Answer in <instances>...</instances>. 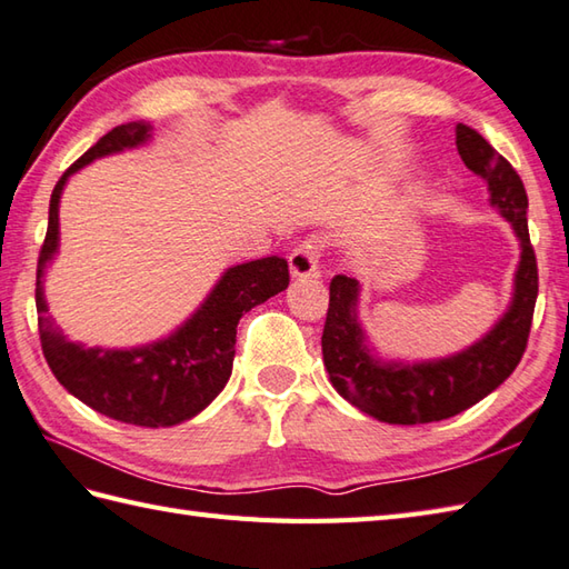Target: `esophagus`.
<instances>
[{
	"instance_id": "esophagus-1",
	"label": "esophagus",
	"mask_w": 569,
	"mask_h": 569,
	"mask_svg": "<svg viewBox=\"0 0 569 569\" xmlns=\"http://www.w3.org/2000/svg\"><path fill=\"white\" fill-rule=\"evenodd\" d=\"M323 250L321 236H309L289 252V272L292 277H309L319 272V258Z\"/></svg>"
}]
</instances>
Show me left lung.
<instances>
[{"label":"left lung","instance_id":"8db88e82","mask_svg":"<svg viewBox=\"0 0 569 569\" xmlns=\"http://www.w3.org/2000/svg\"><path fill=\"white\" fill-rule=\"evenodd\" d=\"M457 149L467 169L489 183L491 203L520 240L513 305L503 319L451 358L432 363H380L370 356L358 327V282L336 274L329 284V311L321 351L333 388L353 408L390 425H425L455 417L483 400L513 373L526 353L538 299V262L528 233V193L511 161L501 157L469 124H457Z\"/></svg>","mask_w":569,"mask_h":569}]
</instances>
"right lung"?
<instances>
[{"label": "right lung", "instance_id": "1", "mask_svg": "<svg viewBox=\"0 0 569 569\" xmlns=\"http://www.w3.org/2000/svg\"><path fill=\"white\" fill-rule=\"evenodd\" d=\"M152 127L127 122L100 137L58 179L49 206V228L37 264V311L46 363L56 380L100 415L137 427H171L199 415L226 388L233 370L240 317L289 284L284 258H262L230 268L201 309L169 339L132 351L83 349L53 327L41 277L58 248V199L68 177L88 161L142 144Z\"/></svg>", "mask_w": 569, "mask_h": 569}]
</instances>
